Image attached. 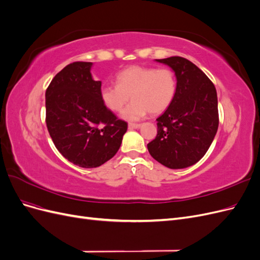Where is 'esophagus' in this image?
<instances>
[{
	"label": "esophagus",
	"mask_w": 260,
	"mask_h": 260,
	"mask_svg": "<svg viewBox=\"0 0 260 260\" xmlns=\"http://www.w3.org/2000/svg\"><path fill=\"white\" fill-rule=\"evenodd\" d=\"M128 127H129V129H138V128L141 127V124L140 123H132V122H130L128 124Z\"/></svg>",
	"instance_id": "1"
}]
</instances>
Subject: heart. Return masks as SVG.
Here are the masks:
<instances>
[{
    "instance_id": "heart-1",
    "label": "heart",
    "mask_w": 260,
    "mask_h": 260,
    "mask_svg": "<svg viewBox=\"0 0 260 260\" xmlns=\"http://www.w3.org/2000/svg\"><path fill=\"white\" fill-rule=\"evenodd\" d=\"M177 92V77L170 68L133 65L116 76V85H105L100 91L102 103L114 113L120 112L125 120L142 119L148 113L158 115L172 103Z\"/></svg>"
}]
</instances>
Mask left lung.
Wrapping results in <instances>:
<instances>
[{
    "instance_id": "obj_1",
    "label": "left lung",
    "mask_w": 260,
    "mask_h": 260,
    "mask_svg": "<svg viewBox=\"0 0 260 260\" xmlns=\"http://www.w3.org/2000/svg\"><path fill=\"white\" fill-rule=\"evenodd\" d=\"M156 61L168 65L177 77L174 101L157 118V136L149 154L170 169H182L206 154L218 130V100L214 83L192 61L172 56Z\"/></svg>"
}]
</instances>
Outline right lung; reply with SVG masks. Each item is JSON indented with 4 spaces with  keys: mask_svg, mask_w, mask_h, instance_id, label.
<instances>
[{
    "mask_svg": "<svg viewBox=\"0 0 260 260\" xmlns=\"http://www.w3.org/2000/svg\"><path fill=\"white\" fill-rule=\"evenodd\" d=\"M90 61H75L53 78L45 92V122L58 152L77 166L100 167L118 152L128 123L102 103L101 81Z\"/></svg>",
    "mask_w": 260,
    "mask_h": 260,
    "instance_id": "obj_1",
    "label": "right lung"
}]
</instances>
